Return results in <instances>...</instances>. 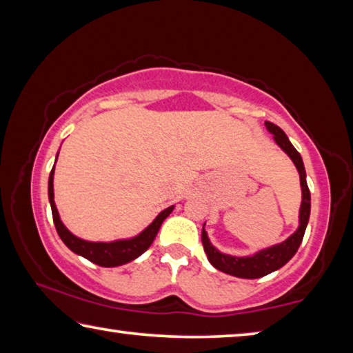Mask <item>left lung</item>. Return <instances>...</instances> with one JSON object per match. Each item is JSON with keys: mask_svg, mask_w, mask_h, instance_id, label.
<instances>
[{"mask_svg": "<svg viewBox=\"0 0 353 353\" xmlns=\"http://www.w3.org/2000/svg\"><path fill=\"white\" fill-rule=\"evenodd\" d=\"M265 126L268 129V132L272 134V139L276 141V145L292 160V163H294L299 172V177H301L302 202L301 208H299V225L294 234L290 235L285 241L256 250L252 255L236 256L221 252L219 249L213 246L210 238H208L204 223V227H202V244H204V250L208 256V261H210L212 266L216 268L218 271L240 279H259L263 276H268V274L277 271L283 265H286V263L294 256L299 246H301L310 219V208H312V198H310V190L307 185V172L301 154L296 151V148L291 145L288 137H286V134L279 126H276V124L271 121H266Z\"/></svg>", "mask_w": 353, "mask_h": 353, "instance_id": "1", "label": "left lung"}]
</instances>
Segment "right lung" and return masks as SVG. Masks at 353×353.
<instances>
[{
    "label": "right lung",
    "instance_id": "1",
    "mask_svg": "<svg viewBox=\"0 0 353 353\" xmlns=\"http://www.w3.org/2000/svg\"><path fill=\"white\" fill-rule=\"evenodd\" d=\"M59 152L56 155L57 162ZM56 162L52 170L50 172V181H48V198H50V205L52 212V219H54V225L61 240L65 243L70 250H73L74 254L83 256L88 261L94 263V265L104 266V268H115L126 265V263L132 261L135 259L146 252L151 246L154 238L157 236L160 225H162L163 221L170 216L171 212L174 210V205H170L168 208L160 212L155 219L149 224L145 230H141L139 235L130 236V238H123V240H113V241H88L83 240V238L76 236L74 234L67 229V225L62 223L61 214L57 212L56 202H54V168Z\"/></svg>",
    "mask_w": 353,
    "mask_h": 353
}]
</instances>
